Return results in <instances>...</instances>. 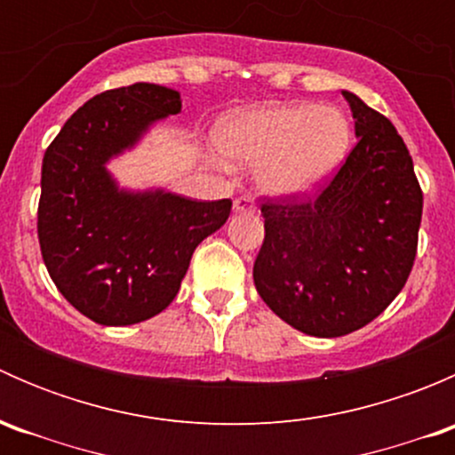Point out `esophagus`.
Masks as SVG:
<instances>
[{"mask_svg": "<svg viewBox=\"0 0 455 455\" xmlns=\"http://www.w3.org/2000/svg\"><path fill=\"white\" fill-rule=\"evenodd\" d=\"M233 211L235 213H255L257 206L251 196H240V198H235V202H233Z\"/></svg>", "mask_w": 455, "mask_h": 455, "instance_id": "esophagus-1", "label": "esophagus"}]
</instances>
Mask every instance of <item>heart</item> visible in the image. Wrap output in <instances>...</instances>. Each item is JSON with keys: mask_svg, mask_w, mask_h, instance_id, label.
Returning <instances> with one entry per match:
<instances>
[{"mask_svg": "<svg viewBox=\"0 0 455 455\" xmlns=\"http://www.w3.org/2000/svg\"><path fill=\"white\" fill-rule=\"evenodd\" d=\"M213 142L222 158L257 164V182L266 194L299 198L341 167L350 154L352 125L332 105H264L220 118Z\"/></svg>", "mask_w": 455, "mask_h": 455, "instance_id": "b5f03b06", "label": "heart"}]
</instances>
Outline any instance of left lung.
<instances>
[{"mask_svg": "<svg viewBox=\"0 0 455 455\" xmlns=\"http://www.w3.org/2000/svg\"><path fill=\"white\" fill-rule=\"evenodd\" d=\"M359 142L315 198L261 204L255 288L310 337L350 334L403 291L419 246L423 191L396 127L343 90Z\"/></svg>", "mask_w": 455, "mask_h": 455, "instance_id": "1", "label": "left lung"}]
</instances>
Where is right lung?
<instances>
[{
  "instance_id": "1",
  "label": "right lung",
  "mask_w": 455,
  "mask_h": 455,
  "mask_svg": "<svg viewBox=\"0 0 455 455\" xmlns=\"http://www.w3.org/2000/svg\"><path fill=\"white\" fill-rule=\"evenodd\" d=\"M180 108V92L164 85L108 90L76 109L45 149L36 213L41 255L59 292L100 325L163 313L180 291L196 246L231 213V200L127 191L108 172L109 160Z\"/></svg>"
}]
</instances>
